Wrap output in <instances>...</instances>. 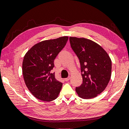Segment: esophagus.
<instances>
[{
	"label": "esophagus",
	"instance_id": "34e87169",
	"mask_svg": "<svg viewBox=\"0 0 129 129\" xmlns=\"http://www.w3.org/2000/svg\"><path fill=\"white\" fill-rule=\"evenodd\" d=\"M65 81H66V82H68V81H69L70 80V77H67V78H65Z\"/></svg>",
	"mask_w": 129,
	"mask_h": 129
}]
</instances>
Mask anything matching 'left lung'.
<instances>
[{"label": "left lung", "instance_id": "obj_1", "mask_svg": "<svg viewBox=\"0 0 129 129\" xmlns=\"http://www.w3.org/2000/svg\"><path fill=\"white\" fill-rule=\"evenodd\" d=\"M70 46L79 58L83 83L76 88L80 98L90 99L107 87L112 75V61L103 47L92 40L69 38Z\"/></svg>", "mask_w": 129, "mask_h": 129}]
</instances>
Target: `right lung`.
Wrapping results in <instances>:
<instances>
[{"instance_id":"add662e5","label":"right lung","mask_w":129,"mask_h":129,"mask_svg":"<svg viewBox=\"0 0 129 129\" xmlns=\"http://www.w3.org/2000/svg\"><path fill=\"white\" fill-rule=\"evenodd\" d=\"M68 36L39 42L24 56L22 72L24 82L31 94L38 99L50 102L57 98L62 83L56 80L54 60L68 42Z\"/></svg>"}]
</instances>
